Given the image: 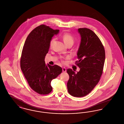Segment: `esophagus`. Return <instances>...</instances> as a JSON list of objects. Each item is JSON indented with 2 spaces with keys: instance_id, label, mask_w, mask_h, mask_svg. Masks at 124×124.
<instances>
[{
  "instance_id": "34e87169",
  "label": "esophagus",
  "mask_w": 124,
  "mask_h": 124,
  "mask_svg": "<svg viewBox=\"0 0 124 124\" xmlns=\"http://www.w3.org/2000/svg\"><path fill=\"white\" fill-rule=\"evenodd\" d=\"M62 71H63V72H65L66 71V68H65V67H63V68H62Z\"/></svg>"
}]
</instances>
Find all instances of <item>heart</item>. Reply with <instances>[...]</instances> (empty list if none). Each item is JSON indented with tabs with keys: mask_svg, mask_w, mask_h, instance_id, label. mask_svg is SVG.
Masks as SVG:
<instances>
[{
	"mask_svg": "<svg viewBox=\"0 0 124 124\" xmlns=\"http://www.w3.org/2000/svg\"><path fill=\"white\" fill-rule=\"evenodd\" d=\"M62 39L64 42L65 44L67 46L69 44H72L74 43V38L72 35H71L70 34L68 33H65L62 36ZM55 41V39H52L50 43V47H52L53 46L54 42Z\"/></svg>",
	"mask_w": 124,
	"mask_h": 124,
	"instance_id": "b5f03b06",
	"label": "heart"
}]
</instances>
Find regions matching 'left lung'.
I'll use <instances>...</instances> for the list:
<instances>
[{
	"instance_id": "obj_1",
	"label": "left lung",
	"mask_w": 124,
	"mask_h": 124,
	"mask_svg": "<svg viewBox=\"0 0 124 124\" xmlns=\"http://www.w3.org/2000/svg\"><path fill=\"white\" fill-rule=\"evenodd\" d=\"M81 42L77 52L78 59L76 64L80 70L75 73L71 69L67 72L69 79L67 83L68 92L76 97L89 94L100 80L105 60V51L99 37L86 28L78 29Z\"/></svg>"
}]
</instances>
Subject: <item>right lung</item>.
Segmentation results:
<instances>
[{
	"label": "right lung",
	"instance_id": "1",
	"mask_svg": "<svg viewBox=\"0 0 124 124\" xmlns=\"http://www.w3.org/2000/svg\"><path fill=\"white\" fill-rule=\"evenodd\" d=\"M59 31L41 24L30 33L24 44L21 69L31 88L40 94H48L52 92L51 81L62 71L61 67L46 65L45 61L52 37Z\"/></svg>",
	"mask_w": 124,
	"mask_h": 124
}]
</instances>
